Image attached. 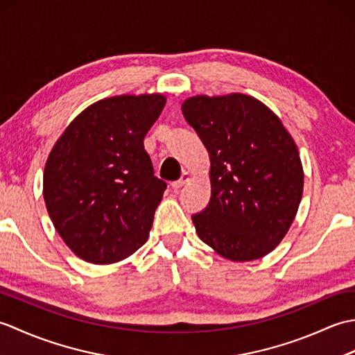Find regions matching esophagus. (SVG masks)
Returning <instances> with one entry per match:
<instances>
[{
	"instance_id": "obj_1",
	"label": "esophagus",
	"mask_w": 355,
	"mask_h": 355,
	"mask_svg": "<svg viewBox=\"0 0 355 355\" xmlns=\"http://www.w3.org/2000/svg\"><path fill=\"white\" fill-rule=\"evenodd\" d=\"M189 180H191V173L189 172H183L182 173V178L172 183V189H180V187H183L187 182H189Z\"/></svg>"
}]
</instances>
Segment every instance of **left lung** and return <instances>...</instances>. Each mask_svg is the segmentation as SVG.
<instances>
[{
    "mask_svg": "<svg viewBox=\"0 0 355 355\" xmlns=\"http://www.w3.org/2000/svg\"><path fill=\"white\" fill-rule=\"evenodd\" d=\"M182 111L210 158L212 195L192 216L200 239L233 262L263 258L284 239L302 200L296 141L248 94L193 96Z\"/></svg>",
    "mask_w": 355,
    "mask_h": 355,
    "instance_id": "left-lung-1",
    "label": "left lung"
}]
</instances>
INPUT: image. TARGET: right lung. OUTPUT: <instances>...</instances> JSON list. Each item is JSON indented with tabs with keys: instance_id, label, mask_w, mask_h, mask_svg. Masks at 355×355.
<instances>
[{
	"instance_id": "add662e5",
	"label": "right lung",
	"mask_w": 355,
	"mask_h": 355,
	"mask_svg": "<svg viewBox=\"0 0 355 355\" xmlns=\"http://www.w3.org/2000/svg\"><path fill=\"white\" fill-rule=\"evenodd\" d=\"M166 96L107 97L74 117L44 168L45 207L59 236L87 262L122 261L146 243L166 183L143 146Z\"/></svg>"
}]
</instances>
